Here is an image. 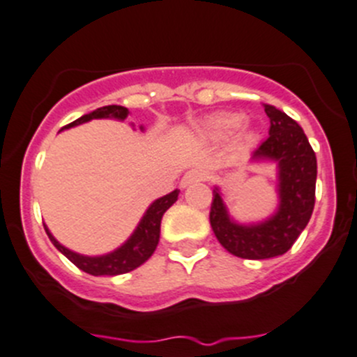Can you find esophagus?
Here are the masks:
<instances>
[{
	"instance_id": "34e87169",
	"label": "esophagus",
	"mask_w": 357,
	"mask_h": 357,
	"mask_svg": "<svg viewBox=\"0 0 357 357\" xmlns=\"http://www.w3.org/2000/svg\"><path fill=\"white\" fill-rule=\"evenodd\" d=\"M206 179V172L201 171V169H190V171L185 172V176L181 178V186H188L192 183H199L204 181Z\"/></svg>"
}]
</instances>
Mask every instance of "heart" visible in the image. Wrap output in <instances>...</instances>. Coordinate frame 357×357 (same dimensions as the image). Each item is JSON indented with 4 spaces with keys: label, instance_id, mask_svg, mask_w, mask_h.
<instances>
[{
    "label": "heart",
    "instance_id": "1",
    "mask_svg": "<svg viewBox=\"0 0 357 357\" xmlns=\"http://www.w3.org/2000/svg\"><path fill=\"white\" fill-rule=\"evenodd\" d=\"M243 123V116L239 114H216L213 118L208 119V130L213 135H218V137H224L229 135L234 130H238ZM243 139L250 141L252 139V133L245 132L243 133Z\"/></svg>",
    "mask_w": 357,
    "mask_h": 357
}]
</instances>
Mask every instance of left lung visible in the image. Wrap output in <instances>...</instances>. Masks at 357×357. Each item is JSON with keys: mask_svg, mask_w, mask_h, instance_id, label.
Returning <instances> with one entry per match:
<instances>
[{"mask_svg": "<svg viewBox=\"0 0 357 357\" xmlns=\"http://www.w3.org/2000/svg\"><path fill=\"white\" fill-rule=\"evenodd\" d=\"M264 111L271 121L269 137L252 153V160L278 163V211L261 224H236L218 188L213 190L209 211L220 245L236 257L252 261L284 255L291 250L314 213L317 181V158L301 126L268 103Z\"/></svg>", "mask_w": 357, "mask_h": 357, "instance_id": "1", "label": "left lung"}]
</instances>
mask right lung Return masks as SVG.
I'll return each instance as SVG.
<instances>
[{
	"instance_id": "1",
	"label": "right lung",
	"mask_w": 357,
	"mask_h": 357,
	"mask_svg": "<svg viewBox=\"0 0 357 357\" xmlns=\"http://www.w3.org/2000/svg\"><path fill=\"white\" fill-rule=\"evenodd\" d=\"M128 114H130L128 109L121 107V105H105V107L96 109V111L89 112V114L81 116V118L75 119L73 123L66 125L65 128H70V126H75V125H82V123L89 121V119H98V118L126 119L128 118ZM178 195H179V190H174V192H171V194L156 199V201L148 208L146 215L142 216L137 229L133 231V234L130 236L128 241H126L123 246H119L118 250L111 252V254L100 255V257H86V255L75 254V252H72V250L65 248L61 243L56 241V238L49 232V229L45 227V225H43V227H45V232H47L52 245H54L70 262H73L79 269H82V271L89 273V275L93 276L123 275V273L133 271V269L139 268L141 264H144V262L151 257L156 245H158L160 224H162L163 213L167 211V209L178 201Z\"/></svg>"
}]
</instances>
